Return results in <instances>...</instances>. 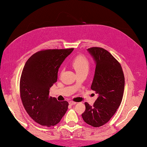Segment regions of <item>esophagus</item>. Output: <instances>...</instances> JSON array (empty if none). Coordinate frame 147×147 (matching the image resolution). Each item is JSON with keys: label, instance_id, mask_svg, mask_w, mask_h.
Returning a JSON list of instances; mask_svg holds the SVG:
<instances>
[{"label": "esophagus", "instance_id": "34e87169", "mask_svg": "<svg viewBox=\"0 0 147 147\" xmlns=\"http://www.w3.org/2000/svg\"><path fill=\"white\" fill-rule=\"evenodd\" d=\"M69 103L70 105H75V104H77V102H74V101H69Z\"/></svg>", "mask_w": 147, "mask_h": 147}]
</instances>
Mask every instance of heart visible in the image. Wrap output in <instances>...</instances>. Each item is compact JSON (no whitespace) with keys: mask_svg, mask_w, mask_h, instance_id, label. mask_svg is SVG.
<instances>
[{"mask_svg":"<svg viewBox=\"0 0 147 147\" xmlns=\"http://www.w3.org/2000/svg\"><path fill=\"white\" fill-rule=\"evenodd\" d=\"M72 67L76 71L77 74L81 72H88L90 69V64L89 61L83 56H78L72 61Z\"/></svg>","mask_w":147,"mask_h":147,"instance_id":"obj_1","label":"heart"}]
</instances>
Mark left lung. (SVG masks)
Wrapping results in <instances>:
<instances>
[{"instance_id":"left-lung-1","label":"left lung","mask_w":147,"mask_h":147,"mask_svg":"<svg viewBox=\"0 0 147 147\" xmlns=\"http://www.w3.org/2000/svg\"><path fill=\"white\" fill-rule=\"evenodd\" d=\"M88 51L96 65L91 89L99 96L92 106L84 103L86 110L82 116L84 122L97 127L107 123L121 104L124 77L121 65L108 51L92 47Z\"/></svg>"}]
</instances>
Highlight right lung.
<instances>
[{"instance_id": "obj_1", "label": "right lung", "mask_w": 147, "mask_h": 147, "mask_svg": "<svg viewBox=\"0 0 147 147\" xmlns=\"http://www.w3.org/2000/svg\"><path fill=\"white\" fill-rule=\"evenodd\" d=\"M73 50L74 48L40 51L31 56L24 66L20 83L21 99L31 118L42 126L56 125L67 110V102L57 101L49 93L57 82L60 65Z\"/></svg>"}]
</instances>
